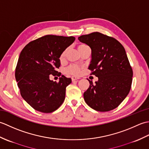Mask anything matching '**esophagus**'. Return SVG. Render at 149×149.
<instances>
[{
  "mask_svg": "<svg viewBox=\"0 0 149 149\" xmlns=\"http://www.w3.org/2000/svg\"><path fill=\"white\" fill-rule=\"evenodd\" d=\"M78 79H79V77H75V76H72V81H76V80H78Z\"/></svg>",
  "mask_w": 149,
  "mask_h": 149,
  "instance_id": "obj_1",
  "label": "esophagus"
}]
</instances>
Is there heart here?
<instances>
[{
  "mask_svg": "<svg viewBox=\"0 0 149 149\" xmlns=\"http://www.w3.org/2000/svg\"><path fill=\"white\" fill-rule=\"evenodd\" d=\"M86 47H88V46L86 45H84V44H81V45H79L78 46V49L80 52L81 50L86 48ZM66 50H65L61 54V55L59 56L60 61H63V60H64L66 56ZM65 72L67 73V74H71V75H79L81 73V68L80 66H79L77 65H71L65 70Z\"/></svg>",
  "mask_w": 149,
  "mask_h": 149,
  "instance_id": "heart-1",
  "label": "heart"
}]
</instances>
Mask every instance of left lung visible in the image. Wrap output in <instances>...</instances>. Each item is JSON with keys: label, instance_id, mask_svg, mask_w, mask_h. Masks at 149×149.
Listing matches in <instances>:
<instances>
[{"label": "left lung", "instance_id": "obj_1", "mask_svg": "<svg viewBox=\"0 0 149 149\" xmlns=\"http://www.w3.org/2000/svg\"><path fill=\"white\" fill-rule=\"evenodd\" d=\"M91 49L88 69L99 80L84 93L85 102L91 108L105 112L118 107L131 90L132 70L124 47L118 40L99 32L78 38Z\"/></svg>", "mask_w": 149, "mask_h": 149}]
</instances>
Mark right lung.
I'll list each match as a JSON object with an SVG mask.
<instances>
[{
  "label": "right lung",
  "mask_w": 149,
  "mask_h": 149,
  "mask_svg": "<svg viewBox=\"0 0 149 149\" xmlns=\"http://www.w3.org/2000/svg\"><path fill=\"white\" fill-rule=\"evenodd\" d=\"M74 36L46 35L25 46L19 56L15 78L22 98L38 111L58 109L65 98L70 78L61 75L58 83L50 79L59 73L61 54L75 41Z\"/></svg>",
  "instance_id": "1"
}]
</instances>
